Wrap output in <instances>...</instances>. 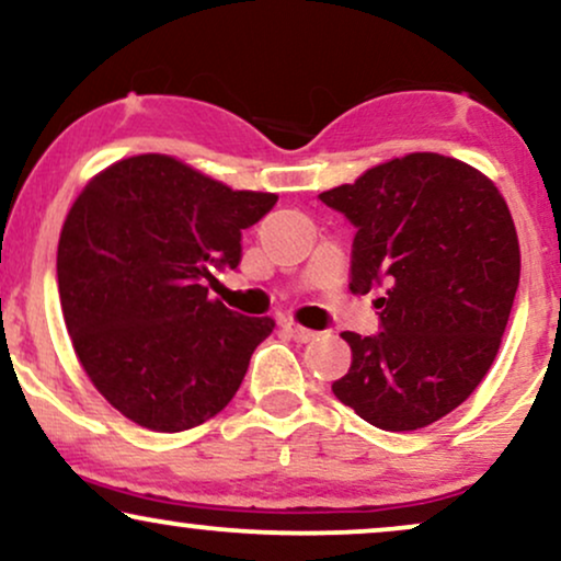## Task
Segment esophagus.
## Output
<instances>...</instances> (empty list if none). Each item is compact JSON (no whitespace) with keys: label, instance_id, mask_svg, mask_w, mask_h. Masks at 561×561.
<instances>
[{"label":"esophagus","instance_id":"34e87169","mask_svg":"<svg viewBox=\"0 0 561 561\" xmlns=\"http://www.w3.org/2000/svg\"><path fill=\"white\" fill-rule=\"evenodd\" d=\"M285 325V331L289 333V336L295 339V342H300V344H308V342H313V339L318 336L316 331H310V329H302V325H297V323H293V321H285L282 323Z\"/></svg>","mask_w":561,"mask_h":561}]
</instances>
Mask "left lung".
Wrapping results in <instances>:
<instances>
[{
	"mask_svg": "<svg viewBox=\"0 0 561 561\" xmlns=\"http://www.w3.org/2000/svg\"><path fill=\"white\" fill-rule=\"evenodd\" d=\"M354 225V295L382 289L380 331H344L352 367L333 396L388 432L460 407L494 357L520 282L505 198L477 168L435 152L382 162L323 191Z\"/></svg>",
	"mask_w": 561,
	"mask_h": 561,
	"instance_id": "1",
	"label": "left lung"
}]
</instances>
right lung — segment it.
I'll return each instance as SVG.
<instances>
[{"mask_svg": "<svg viewBox=\"0 0 561 561\" xmlns=\"http://www.w3.org/2000/svg\"><path fill=\"white\" fill-rule=\"evenodd\" d=\"M274 204L168 154L113 162L77 196L56 253L61 313L92 386L126 420L183 432L232 401L274 321L204 285L238 268L240 236Z\"/></svg>", "mask_w": 561, "mask_h": 561, "instance_id": "add662e5", "label": "right lung"}]
</instances>
